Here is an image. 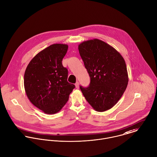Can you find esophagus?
I'll use <instances>...</instances> for the list:
<instances>
[{
	"label": "esophagus",
	"instance_id": "1",
	"mask_svg": "<svg viewBox=\"0 0 157 157\" xmlns=\"http://www.w3.org/2000/svg\"><path fill=\"white\" fill-rule=\"evenodd\" d=\"M75 87H76V88H77V89H78V88H79V83H78V82L75 83Z\"/></svg>",
	"mask_w": 157,
	"mask_h": 157
}]
</instances>
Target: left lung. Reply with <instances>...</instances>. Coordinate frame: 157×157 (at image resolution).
I'll return each instance as SVG.
<instances>
[{"label": "left lung", "mask_w": 157, "mask_h": 157, "mask_svg": "<svg viewBox=\"0 0 157 157\" xmlns=\"http://www.w3.org/2000/svg\"><path fill=\"white\" fill-rule=\"evenodd\" d=\"M78 48L91 79L88 88L80 86L84 97L97 111L109 109L121 99L128 85L124 58L98 39L85 41Z\"/></svg>", "instance_id": "8db88e82"}]
</instances>
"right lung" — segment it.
<instances>
[{"label": "right lung", "instance_id": "obj_1", "mask_svg": "<svg viewBox=\"0 0 157 157\" xmlns=\"http://www.w3.org/2000/svg\"><path fill=\"white\" fill-rule=\"evenodd\" d=\"M67 49V44H52L36 54L25 69L24 84L27 96L46 114L59 111L75 88L67 82L68 71L62 64Z\"/></svg>", "mask_w": 157, "mask_h": 157}]
</instances>
